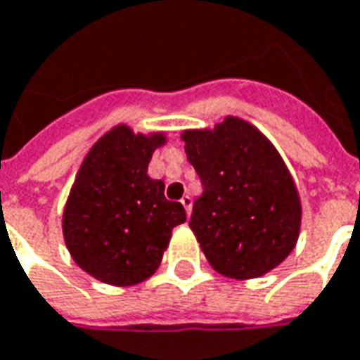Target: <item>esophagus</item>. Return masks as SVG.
I'll return each mask as SVG.
<instances>
[{
    "mask_svg": "<svg viewBox=\"0 0 360 360\" xmlns=\"http://www.w3.org/2000/svg\"><path fill=\"white\" fill-rule=\"evenodd\" d=\"M180 202H182V205H184L186 213L190 215V212H192V198H190V195H184V198H182Z\"/></svg>",
    "mask_w": 360,
    "mask_h": 360,
    "instance_id": "34e87169",
    "label": "esophagus"
}]
</instances>
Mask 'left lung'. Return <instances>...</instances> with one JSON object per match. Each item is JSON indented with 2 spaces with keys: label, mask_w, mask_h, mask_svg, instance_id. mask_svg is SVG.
Listing matches in <instances>:
<instances>
[{
  "label": "left lung",
  "mask_w": 360,
  "mask_h": 360,
  "mask_svg": "<svg viewBox=\"0 0 360 360\" xmlns=\"http://www.w3.org/2000/svg\"><path fill=\"white\" fill-rule=\"evenodd\" d=\"M182 139L204 186L190 227L210 264L229 278H259L278 266L298 241L302 205L272 143L237 117Z\"/></svg>",
  "instance_id": "1"
}]
</instances>
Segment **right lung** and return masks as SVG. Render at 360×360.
<instances>
[{"instance_id": "right-lung-1", "label": "right lung", "mask_w": 360, "mask_h": 360, "mask_svg": "<svg viewBox=\"0 0 360 360\" xmlns=\"http://www.w3.org/2000/svg\"><path fill=\"white\" fill-rule=\"evenodd\" d=\"M165 135L111 129L84 158L64 207L62 231L72 259L113 286L147 280L160 264L170 233L186 221L180 202L165 198V182L147 168Z\"/></svg>"}]
</instances>
